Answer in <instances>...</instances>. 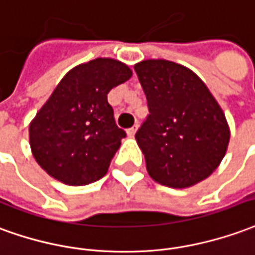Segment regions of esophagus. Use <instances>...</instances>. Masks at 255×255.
<instances>
[{
    "mask_svg": "<svg viewBox=\"0 0 255 255\" xmlns=\"http://www.w3.org/2000/svg\"><path fill=\"white\" fill-rule=\"evenodd\" d=\"M136 130H137V125H134V126L129 128V129H128V136H134Z\"/></svg>",
    "mask_w": 255,
    "mask_h": 255,
    "instance_id": "1",
    "label": "esophagus"
}]
</instances>
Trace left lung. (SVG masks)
Listing matches in <instances>:
<instances>
[{
  "label": "left lung",
  "instance_id": "left-lung-1",
  "mask_svg": "<svg viewBox=\"0 0 255 255\" xmlns=\"http://www.w3.org/2000/svg\"><path fill=\"white\" fill-rule=\"evenodd\" d=\"M148 111L136 140L148 174L170 188H188L216 170L227 152L223 110L189 68L167 60L134 66Z\"/></svg>",
  "mask_w": 255,
  "mask_h": 255
}]
</instances>
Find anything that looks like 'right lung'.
Here are the masks:
<instances>
[{
    "label": "right lung",
    "mask_w": 255,
    "mask_h": 255,
    "mask_svg": "<svg viewBox=\"0 0 255 255\" xmlns=\"http://www.w3.org/2000/svg\"><path fill=\"white\" fill-rule=\"evenodd\" d=\"M131 77L114 59H95L64 75L30 125L37 163L68 185H86L106 176L126 131L115 124L110 90Z\"/></svg>",
    "instance_id": "obj_1"
}]
</instances>
